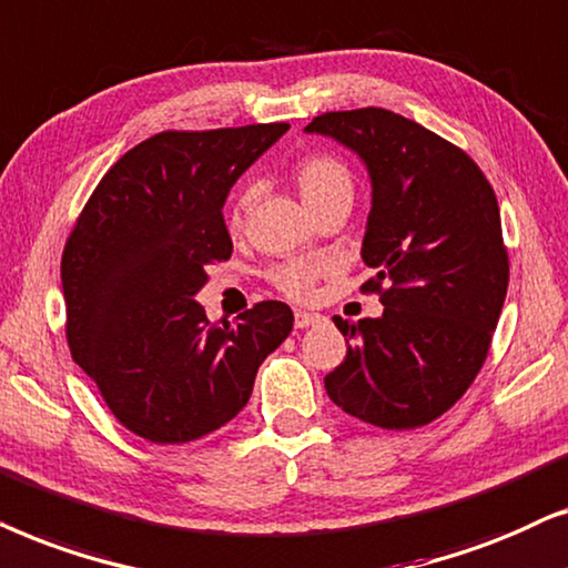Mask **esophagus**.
<instances>
[{
	"instance_id": "34e87169",
	"label": "esophagus",
	"mask_w": 568,
	"mask_h": 568,
	"mask_svg": "<svg viewBox=\"0 0 568 568\" xmlns=\"http://www.w3.org/2000/svg\"><path fill=\"white\" fill-rule=\"evenodd\" d=\"M320 320H322V316L314 314V312H301V308L296 312V327H298V329L312 327V324H316Z\"/></svg>"
}]
</instances>
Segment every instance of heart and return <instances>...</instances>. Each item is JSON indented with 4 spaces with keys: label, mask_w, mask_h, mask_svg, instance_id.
Instances as JSON below:
<instances>
[{
    "label": "heart",
    "mask_w": 568,
    "mask_h": 568,
    "mask_svg": "<svg viewBox=\"0 0 568 568\" xmlns=\"http://www.w3.org/2000/svg\"><path fill=\"white\" fill-rule=\"evenodd\" d=\"M296 184L301 189V196L306 200V205L312 210H320L332 200H339V196H347L353 200V176L347 171L343 161L332 155H312L304 158L296 165ZM254 189L244 186L233 202V223L241 221V215L246 213V207L252 205ZM324 272L322 262L314 260H293L283 262L277 267L270 270V283L275 285L280 293L291 298H308L314 291V283L320 280Z\"/></svg>",
    "instance_id": "b5f03b06"
}]
</instances>
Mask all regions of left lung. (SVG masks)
I'll return each mask as SVG.
<instances>
[{
    "label": "left lung",
    "instance_id": "obj_1",
    "mask_svg": "<svg viewBox=\"0 0 568 568\" xmlns=\"http://www.w3.org/2000/svg\"><path fill=\"white\" fill-rule=\"evenodd\" d=\"M353 150L372 179L361 256L384 314L335 316L347 355L324 376L332 403L405 430L465 395L501 314L509 256L488 179L465 150L387 109L329 111L306 126Z\"/></svg>",
    "mask_w": 568,
    "mask_h": 568
}]
</instances>
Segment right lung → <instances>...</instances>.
Returning <instances> with one entry per match:
<instances>
[{
    "label": "right lung",
    "mask_w": 568,
    "mask_h": 568,
    "mask_svg": "<svg viewBox=\"0 0 568 568\" xmlns=\"http://www.w3.org/2000/svg\"><path fill=\"white\" fill-rule=\"evenodd\" d=\"M275 124L161 132L111 165L62 254L72 358L132 434L186 444L244 410L256 368L291 335L293 312L262 301L239 324L194 296L229 260L223 205L236 179L288 132Z\"/></svg>",
    "instance_id": "1"
}]
</instances>
